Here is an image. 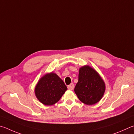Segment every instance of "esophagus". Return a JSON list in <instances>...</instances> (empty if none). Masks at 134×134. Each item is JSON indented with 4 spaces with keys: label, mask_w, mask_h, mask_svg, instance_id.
Masks as SVG:
<instances>
[{
    "label": "esophagus",
    "mask_w": 134,
    "mask_h": 134,
    "mask_svg": "<svg viewBox=\"0 0 134 134\" xmlns=\"http://www.w3.org/2000/svg\"><path fill=\"white\" fill-rule=\"evenodd\" d=\"M68 90H73L74 88V83H71V84H70L68 86Z\"/></svg>",
    "instance_id": "obj_1"
}]
</instances>
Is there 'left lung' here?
Listing matches in <instances>:
<instances>
[{
    "label": "left lung",
    "instance_id": "obj_1",
    "mask_svg": "<svg viewBox=\"0 0 134 134\" xmlns=\"http://www.w3.org/2000/svg\"><path fill=\"white\" fill-rule=\"evenodd\" d=\"M74 91L82 102L86 105H93L104 96L105 84L94 69L85 65L79 70L78 82Z\"/></svg>",
    "mask_w": 134,
    "mask_h": 134
}]
</instances>
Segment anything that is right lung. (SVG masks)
I'll use <instances>...</instances> for the list:
<instances>
[{
    "instance_id": "obj_1",
    "label": "right lung",
    "mask_w": 134,
    "mask_h": 134,
    "mask_svg": "<svg viewBox=\"0 0 134 134\" xmlns=\"http://www.w3.org/2000/svg\"><path fill=\"white\" fill-rule=\"evenodd\" d=\"M67 90L63 81L53 72L44 75L39 79L35 88V93L40 102L52 105L60 100Z\"/></svg>"
}]
</instances>
